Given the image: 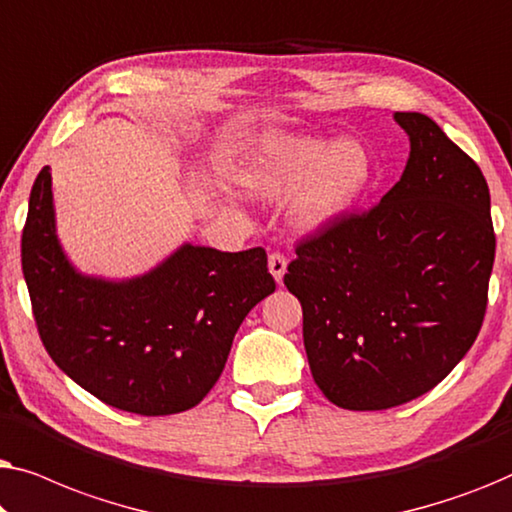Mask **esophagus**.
<instances>
[{
    "instance_id": "34e87169",
    "label": "esophagus",
    "mask_w": 512,
    "mask_h": 512,
    "mask_svg": "<svg viewBox=\"0 0 512 512\" xmlns=\"http://www.w3.org/2000/svg\"><path fill=\"white\" fill-rule=\"evenodd\" d=\"M268 268H270V275L275 277V282L282 284L284 272H286V256L279 254V251H272L268 258Z\"/></svg>"
}]
</instances>
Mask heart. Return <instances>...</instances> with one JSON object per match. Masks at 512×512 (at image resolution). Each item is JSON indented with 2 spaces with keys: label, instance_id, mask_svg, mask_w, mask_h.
<instances>
[{
  "label": "heart",
  "instance_id": "obj_1",
  "mask_svg": "<svg viewBox=\"0 0 512 512\" xmlns=\"http://www.w3.org/2000/svg\"><path fill=\"white\" fill-rule=\"evenodd\" d=\"M375 179L373 153L359 139L268 132L251 146L242 184L268 200L291 193V216L303 230L333 226L354 212Z\"/></svg>",
  "mask_w": 512,
  "mask_h": 512
}]
</instances>
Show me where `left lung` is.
I'll return each mask as SVG.
<instances>
[{"instance_id": "1", "label": "left lung", "mask_w": 512, "mask_h": 512, "mask_svg": "<svg viewBox=\"0 0 512 512\" xmlns=\"http://www.w3.org/2000/svg\"><path fill=\"white\" fill-rule=\"evenodd\" d=\"M401 181L296 247L284 284L303 305L317 387L345 410H387L464 359L487 310L496 237L480 167L429 116L396 111Z\"/></svg>"}]
</instances>
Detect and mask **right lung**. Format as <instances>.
Here are the masks:
<instances>
[{
	"instance_id": "right-lung-1",
	"label": "right lung",
	"mask_w": 512,
	"mask_h": 512,
	"mask_svg": "<svg viewBox=\"0 0 512 512\" xmlns=\"http://www.w3.org/2000/svg\"><path fill=\"white\" fill-rule=\"evenodd\" d=\"M20 256L55 366L102 403L144 417L198 405L244 317L275 291L261 247L230 254L181 244L146 275H81L55 233L51 167L32 186Z\"/></svg>"
}]
</instances>
